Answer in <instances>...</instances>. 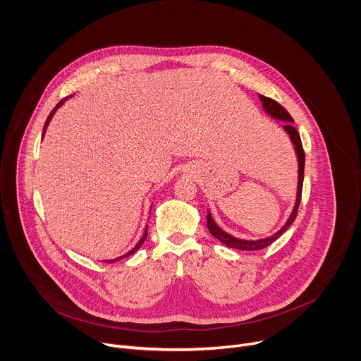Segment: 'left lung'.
Segmentation results:
<instances>
[{
  "label": "left lung",
  "instance_id": "left-lung-1",
  "mask_svg": "<svg viewBox=\"0 0 361 361\" xmlns=\"http://www.w3.org/2000/svg\"><path fill=\"white\" fill-rule=\"evenodd\" d=\"M260 99L263 102V107L264 110L274 118L277 120H281V121H287L284 124V130L288 133L294 147H295V151H297V157H298V188H297V200H295V205L293 209V213L290 216V219L287 220L286 226L277 231L274 235L271 237H267V238H263V240H257V241H247V240H240V238H235L230 234H227L226 231H223L213 220L212 214L209 213L207 214V227L212 233V235H214L217 240H220L221 243H224L227 247H231V248H237V250H248V251H252V250H260V248H266L267 245H270L271 243H274L294 221L295 216H297V212H298V205H300V200H301V191H302V178H304V161H305V156H304V149H302V144H301V138H300V134L298 131L295 130V127L291 124L294 120L293 117L288 114V111L280 104V102H277L276 99L273 98H269V97H264L260 94Z\"/></svg>",
  "mask_w": 361,
  "mask_h": 361
}]
</instances>
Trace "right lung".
<instances>
[{
  "instance_id": "obj_1",
  "label": "right lung",
  "mask_w": 361,
  "mask_h": 361,
  "mask_svg": "<svg viewBox=\"0 0 361 361\" xmlns=\"http://www.w3.org/2000/svg\"><path fill=\"white\" fill-rule=\"evenodd\" d=\"M63 102H64V99H61V101H60V102H59V104H57V106H56V109H54V110H53V111H51V113H49V116H48V118H47V121H45V126H44V131H45V128H47V126H48V123H49V120H51V117H53V114H54V113H56V110H57V109H59V107H60V106H61V104H63ZM42 134H44V133H42ZM147 234H148V227H147V228H145V231H144V235H142V237H141V240H140V241H138V243H137V245H135V247H134V248H133V250H131V251H128V252H127V254H126V255H123V257H128V255H131V254H134V252H135V251H137V250H138V248H140V247H141V244H142V243H144V241H145V238H147ZM123 257H118V259H116V260H110V262H107V263H113V262H117V260H121V259H123Z\"/></svg>"
}]
</instances>
